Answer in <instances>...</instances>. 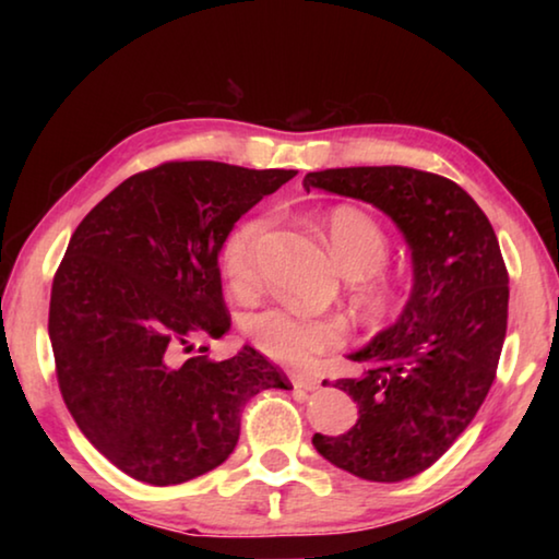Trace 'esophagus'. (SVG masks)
<instances>
[{
  "label": "esophagus",
  "instance_id": "34e87169",
  "mask_svg": "<svg viewBox=\"0 0 559 559\" xmlns=\"http://www.w3.org/2000/svg\"><path fill=\"white\" fill-rule=\"evenodd\" d=\"M293 386L296 390H306V392H316L320 390V380L318 377H308V374H293Z\"/></svg>",
  "mask_w": 559,
  "mask_h": 559
}]
</instances>
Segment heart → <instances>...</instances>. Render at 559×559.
<instances>
[{
    "label": "heart",
    "instance_id": "1",
    "mask_svg": "<svg viewBox=\"0 0 559 559\" xmlns=\"http://www.w3.org/2000/svg\"><path fill=\"white\" fill-rule=\"evenodd\" d=\"M273 222L271 212H253L231 226L219 249V266L234 290H249L257 283L259 246ZM335 259L347 273L374 271L386 259L390 241L380 224L357 206H335L325 219ZM249 343L276 362L308 367L318 357L347 343L345 320L335 316H308L288 306H271L251 313L243 323Z\"/></svg>",
    "mask_w": 559,
    "mask_h": 559
}]
</instances>
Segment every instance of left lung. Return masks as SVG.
Returning a JSON list of instances; mask_svg holds the SVG:
<instances>
[{
  "mask_svg": "<svg viewBox=\"0 0 559 559\" xmlns=\"http://www.w3.org/2000/svg\"><path fill=\"white\" fill-rule=\"evenodd\" d=\"M302 187L374 204L412 249L414 288L404 313L349 355L365 372L333 384L357 402V424L340 437H313L337 468L396 484L451 449L496 380L508 328L503 253L480 206L441 175L400 165L337 167L308 173Z\"/></svg>",
  "mask_w": 559,
  "mask_h": 559,
  "instance_id": "left-lung-1",
  "label": "left lung"
}]
</instances>
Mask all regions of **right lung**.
Segmentation results:
<instances>
[{
  "label": "right lung",
  "mask_w": 559,
  "mask_h": 559,
  "mask_svg": "<svg viewBox=\"0 0 559 559\" xmlns=\"http://www.w3.org/2000/svg\"><path fill=\"white\" fill-rule=\"evenodd\" d=\"M296 175L163 163L128 177L73 231L51 286L56 380L83 437L135 480L177 486L216 468L246 402L290 386L253 347L224 362L182 353L231 325L224 236Z\"/></svg>",
  "instance_id": "add662e5"
}]
</instances>
